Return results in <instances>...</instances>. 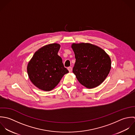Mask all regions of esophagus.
<instances>
[{
  "label": "esophagus",
  "mask_w": 135,
  "mask_h": 135,
  "mask_svg": "<svg viewBox=\"0 0 135 135\" xmlns=\"http://www.w3.org/2000/svg\"><path fill=\"white\" fill-rule=\"evenodd\" d=\"M68 71H69V73H71V72L72 71V67H69L68 68Z\"/></svg>",
  "instance_id": "obj_1"
}]
</instances>
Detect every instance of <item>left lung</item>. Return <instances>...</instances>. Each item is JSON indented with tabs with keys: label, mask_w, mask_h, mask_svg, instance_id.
I'll use <instances>...</instances> for the list:
<instances>
[{
	"label": "left lung",
	"mask_w": 135,
	"mask_h": 135,
	"mask_svg": "<svg viewBox=\"0 0 135 135\" xmlns=\"http://www.w3.org/2000/svg\"><path fill=\"white\" fill-rule=\"evenodd\" d=\"M76 62L73 71L82 85L92 89L100 85L111 68L109 56L100 47L90 43H74Z\"/></svg>",
	"instance_id": "obj_1"
}]
</instances>
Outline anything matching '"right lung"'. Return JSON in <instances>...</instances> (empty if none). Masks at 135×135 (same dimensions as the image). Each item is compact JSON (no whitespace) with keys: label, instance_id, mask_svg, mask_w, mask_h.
<instances>
[{"label":"right lung","instance_id":"1","mask_svg":"<svg viewBox=\"0 0 135 135\" xmlns=\"http://www.w3.org/2000/svg\"><path fill=\"white\" fill-rule=\"evenodd\" d=\"M60 47L57 43L43 46L34 53L28 63L27 72L30 80L42 90H53L62 77L69 73L57 54Z\"/></svg>","mask_w":135,"mask_h":135}]
</instances>
